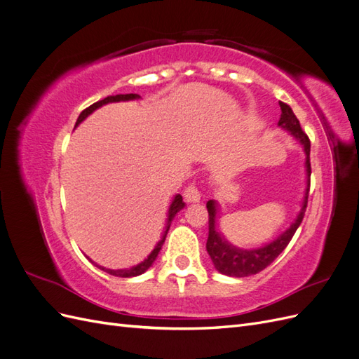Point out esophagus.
I'll use <instances>...</instances> for the list:
<instances>
[{
	"mask_svg": "<svg viewBox=\"0 0 359 359\" xmlns=\"http://www.w3.org/2000/svg\"><path fill=\"white\" fill-rule=\"evenodd\" d=\"M184 198H186L187 202H199L201 201V191L198 190L196 186H189L184 191Z\"/></svg>",
	"mask_w": 359,
	"mask_h": 359,
	"instance_id": "esophagus-1",
	"label": "esophagus"
}]
</instances>
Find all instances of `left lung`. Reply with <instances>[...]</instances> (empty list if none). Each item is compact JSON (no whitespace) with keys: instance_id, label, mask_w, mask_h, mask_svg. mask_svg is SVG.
Returning <instances> with one entry per match:
<instances>
[{"instance_id":"obj_1","label":"left lung","mask_w":359,"mask_h":359,"mask_svg":"<svg viewBox=\"0 0 359 359\" xmlns=\"http://www.w3.org/2000/svg\"><path fill=\"white\" fill-rule=\"evenodd\" d=\"M281 107V116L278 119V127H281L286 132H289L298 142L302 145L304 153H306V172H307V187L304 193V199L301 210L297 215V219L292 222L287 229L278 235L274 241L265 244L264 247L244 250L240 247H235L231 243L224 240V236L217 231V212H219V203L215 201L206 202V210H208V241H206V252H208L215 269L219 273L229 276V277H248L260 273L265 269L269 264H273L276 257L283 252L290 243L292 236L295 235L297 229L299 227L304 214H306L307 201H309V190H310V175H311V166H310V140L309 136L302 132L301 124L298 118L290 109V106L280 102Z\"/></svg>"}]
</instances>
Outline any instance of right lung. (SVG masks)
I'll list each match as a JSON object with an SVG mask.
<instances>
[{
    "instance_id": "obj_1",
    "label": "right lung",
    "mask_w": 359,
    "mask_h": 359,
    "mask_svg": "<svg viewBox=\"0 0 359 359\" xmlns=\"http://www.w3.org/2000/svg\"><path fill=\"white\" fill-rule=\"evenodd\" d=\"M136 99H140V95H137V94H116V95L106 97V99H103V100H100V102H97V103L91 104L90 107H86L85 111H82L81 115H79V118H78V121H76V126H74V127H78L86 116L91 115L95 109H99V107H102L103 104L116 103V102H128V100H136ZM184 206H186V203L182 202V196H181V194H177V196L173 198L172 203L169 205L166 226H165V231H163L161 240L157 243V245L154 247L153 252L149 253V256H148L145 260H142V262H140V264H137V265H135V266H130V268H124V269H109V268H104V266L97 265L95 262H93V260H91L88 256H86V259H90V262H93L97 268H100L102 271H104V273L111 274V276H115V277L130 278V277H136V276L144 274L145 271H147L151 265L154 264V260L157 259L158 252L161 250V245H163V243H165V240H166V235H168V231H169V227H170V223H172V220H173V217H175L177 212H180V211L184 208Z\"/></svg>"
}]
</instances>
